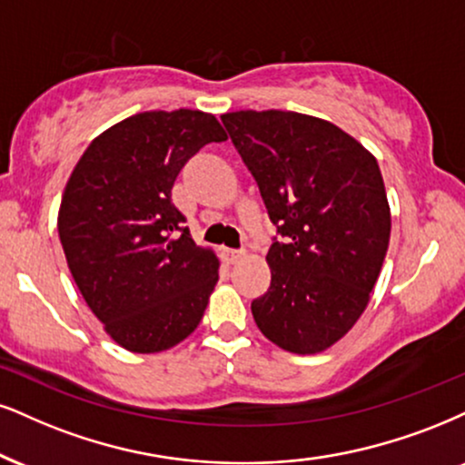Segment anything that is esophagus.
<instances>
[{"mask_svg": "<svg viewBox=\"0 0 465 465\" xmlns=\"http://www.w3.org/2000/svg\"><path fill=\"white\" fill-rule=\"evenodd\" d=\"M245 254L243 250H231V248H223V259H226V262H237L242 256Z\"/></svg>", "mask_w": 465, "mask_h": 465, "instance_id": "34e87169", "label": "esophagus"}]
</instances>
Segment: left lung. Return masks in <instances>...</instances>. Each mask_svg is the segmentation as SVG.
<instances>
[{"instance_id":"obj_1","label":"left lung","mask_w":465,"mask_h":465,"mask_svg":"<svg viewBox=\"0 0 465 465\" xmlns=\"http://www.w3.org/2000/svg\"><path fill=\"white\" fill-rule=\"evenodd\" d=\"M282 239L267 252L272 286L252 302L256 325L284 351L341 341L369 306L391 206L377 159L336 124L297 112L222 116Z\"/></svg>"}]
</instances>
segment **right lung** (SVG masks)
<instances>
[{
	"instance_id": "add662e5",
	"label": "right lung",
	"mask_w": 465,
	"mask_h": 465,
	"mask_svg": "<svg viewBox=\"0 0 465 465\" xmlns=\"http://www.w3.org/2000/svg\"><path fill=\"white\" fill-rule=\"evenodd\" d=\"M223 140L213 114L142 112L94 137L66 183L57 232L68 269L127 351H165L203 319L220 261L193 243L172 185L200 148Z\"/></svg>"
}]
</instances>
